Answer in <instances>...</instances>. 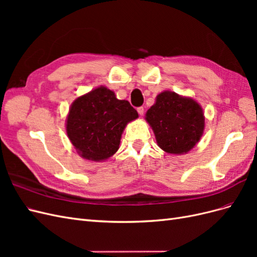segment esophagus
Segmentation results:
<instances>
[{"label": "esophagus", "mask_w": 257, "mask_h": 257, "mask_svg": "<svg viewBox=\"0 0 257 257\" xmlns=\"http://www.w3.org/2000/svg\"><path fill=\"white\" fill-rule=\"evenodd\" d=\"M137 111H138V113H139V114L143 115V114H144V112H145L144 107H143V106H142V107H138V108H137Z\"/></svg>", "instance_id": "34e87169"}]
</instances>
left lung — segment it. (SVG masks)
<instances>
[{"label": "left lung", "mask_w": 257, "mask_h": 257, "mask_svg": "<svg viewBox=\"0 0 257 257\" xmlns=\"http://www.w3.org/2000/svg\"><path fill=\"white\" fill-rule=\"evenodd\" d=\"M158 145L168 153L180 154L190 151L203 135L205 118L195 100L181 97L175 92H163L147 111Z\"/></svg>", "instance_id": "1"}]
</instances>
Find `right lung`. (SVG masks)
<instances>
[{"mask_svg": "<svg viewBox=\"0 0 257 257\" xmlns=\"http://www.w3.org/2000/svg\"><path fill=\"white\" fill-rule=\"evenodd\" d=\"M137 116L127 100H119L112 91L99 87L73 103L66 132L82 158L102 161L119 149L124 127Z\"/></svg>", "mask_w": 257, "mask_h": 257, "instance_id": "1", "label": "right lung"}]
</instances>
